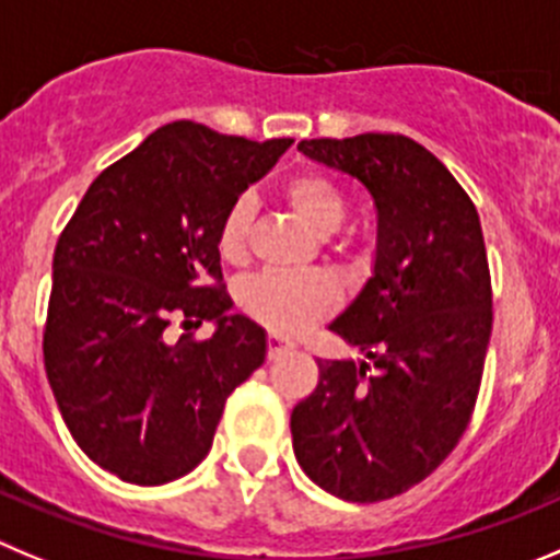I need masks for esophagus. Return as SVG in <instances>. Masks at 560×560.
Masks as SVG:
<instances>
[{
    "instance_id": "1",
    "label": "esophagus",
    "mask_w": 560,
    "mask_h": 560,
    "mask_svg": "<svg viewBox=\"0 0 560 560\" xmlns=\"http://www.w3.org/2000/svg\"><path fill=\"white\" fill-rule=\"evenodd\" d=\"M291 349H296L294 340L280 338V335H269V338H266V354H269V360H275V357L280 354H289Z\"/></svg>"
}]
</instances>
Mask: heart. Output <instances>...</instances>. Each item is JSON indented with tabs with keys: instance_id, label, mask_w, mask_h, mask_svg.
<instances>
[{
	"instance_id": "heart-1",
	"label": "heart",
	"mask_w": 560,
	"mask_h": 560,
	"mask_svg": "<svg viewBox=\"0 0 560 560\" xmlns=\"http://www.w3.org/2000/svg\"><path fill=\"white\" fill-rule=\"evenodd\" d=\"M285 200L294 214L316 236H329L346 220V197L327 175L302 173L285 184ZM253 228V203L236 200L217 228V253L225 264L238 266L247 258V238ZM244 313L271 332H302L322 322L335 307V289L316 275H283L264 271L242 285L238 294Z\"/></svg>"
}]
</instances>
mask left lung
Instances as JSON below:
<instances>
[{
    "mask_svg": "<svg viewBox=\"0 0 560 560\" xmlns=\"http://www.w3.org/2000/svg\"><path fill=\"white\" fill-rule=\"evenodd\" d=\"M349 173L380 214L374 277L329 324L371 363L318 360L291 412L313 483L351 503L396 498L443 465L476 409L492 335V280L478 211L459 180L404 135L302 140Z\"/></svg>",
    "mask_w": 560,
    "mask_h": 560,
    "instance_id": "obj_1",
    "label": "left lung"
}]
</instances>
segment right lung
Instances as JSON below:
<instances>
[{
    "label": "right lung",
    "mask_w": 560,
    "mask_h": 560,
    "mask_svg": "<svg viewBox=\"0 0 560 560\" xmlns=\"http://www.w3.org/2000/svg\"><path fill=\"white\" fill-rule=\"evenodd\" d=\"M291 140L175 120L84 191L55 247L44 363L79 448L129 483L195 470L228 396L264 363L266 332L222 285L217 228ZM218 332L170 345L173 320Z\"/></svg>",
    "instance_id": "add662e5"
}]
</instances>
